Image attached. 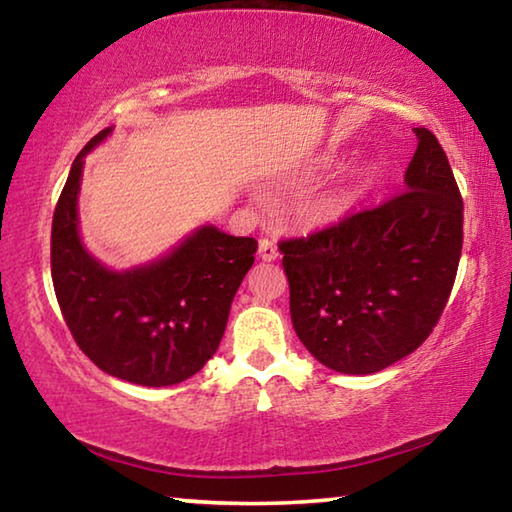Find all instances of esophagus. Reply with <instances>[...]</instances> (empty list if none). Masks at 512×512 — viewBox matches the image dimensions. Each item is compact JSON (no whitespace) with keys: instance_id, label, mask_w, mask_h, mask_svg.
Wrapping results in <instances>:
<instances>
[{"instance_id":"esophagus-1","label":"esophagus","mask_w":512,"mask_h":512,"mask_svg":"<svg viewBox=\"0 0 512 512\" xmlns=\"http://www.w3.org/2000/svg\"><path fill=\"white\" fill-rule=\"evenodd\" d=\"M259 257L264 259V262H273V259L280 257V250L273 244L271 239H259Z\"/></svg>"}]
</instances>
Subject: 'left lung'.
<instances>
[{
  "mask_svg": "<svg viewBox=\"0 0 512 512\" xmlns=\"http://www.w3.org/2000/svg\"><path fill=\"white\" fill-rule=\"evenodd\" d=\"M415 135L402 194L277 244L298 339L345 375H372L418 350L454 287L463 198L436 135Z\"/></svg>",
  "mask_w": 512,
  "mask_h": 512,
  "instance_id": "8db88e82",
  "label": "left lung"
}]
</instances>
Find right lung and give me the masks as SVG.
Masks as SVG:
<instances>
[{"instance_id":"right-lung-1","label":"right lung","mask_w":512,"mask_h":512,"mask_svg":"<svg viewBox=\"0 0 512 512\" xmlns=\"http://www.w3.org/2000/svg\"><path fill=\"white\" fill-rule=\"evenodd\" d=\"M76 155L51 223V280L74 341L94 366L140 386H171L196 375L219 350L232 298L255 262L253 237L214 225L196 230L160 262L115 273L79 237L83 158Z\"/></svg>"}]
</instances>
